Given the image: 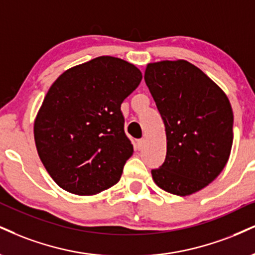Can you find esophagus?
<instances>
[{"label": "esophagus", "instance_id": "obj_1", "mask_svg": "<svg viewBox=\"0 0 255 255\" xmlns=\"http://www.w3.org/2000/svg\"><path fill=\"white\" fill-rule=\"evenodd\" d=\"M145 143H146V140H145V139L137 140V141H136V148L140 151V149L143 148V146H145Z\"/></svg>", "mask_w": 255, "mask_h": 255}]
</instances>
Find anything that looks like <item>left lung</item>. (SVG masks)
<instances>
[{
    "label": "left lung",
    "mask_w": 255,
    "mask_h": 255,
    "mask_svg": "<svg viewBox=\"0 0 255 255\" xmlns=\"http://www.w3.org/2000/svg\"><path fill=\"white\" fill-rule=\"evenodd\" d=\"M145 82L166 131V158L152 177L170 194L188 196L213 182L228 162L233 109L215 82L189 61L147 64Z\"/></svg>",
    "instance_id": "8db88e82"
}]
</instances>
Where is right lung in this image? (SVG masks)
Segmentation results:
<instances>
[{"label": "right lung", "mask_w": 255, "mask_h": 255, "mask_svg": "<svg viewBox=\"0 0 255 255\" xmlns=\"http://www.w3.org/2000/svg\"><path fill=\"white\" fill-rule=\"evenodd\" d=\"M141 79L135 65L103 56L66 70L51 85L36 114L34 140L61 189L91 196L119 182L134 152L121 103Z\"/></svg>", "instance_id": "obj_1"}]
</instances>
